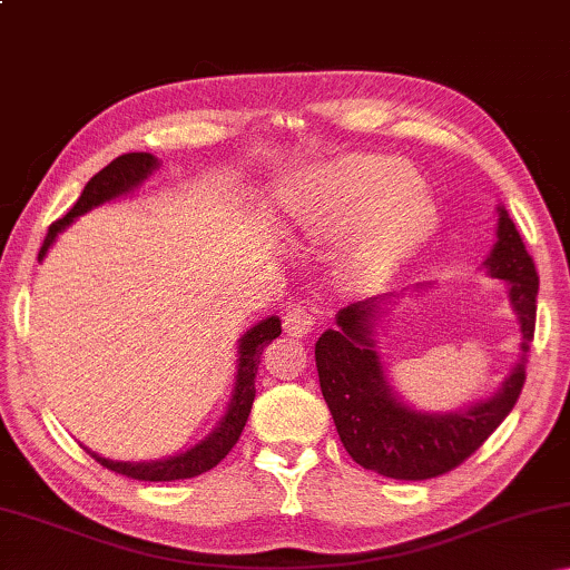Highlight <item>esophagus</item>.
Instances as JSON below:
<instances>
[{
	"label": "esophagus",
	"mask_w": 570,
	"mask_h": 570,
	"mask_svg": "<svg viewBox=\"0 0 570 570\" xmlns=\"http://www.w3.org/2000/svg\"><path fill=\"white\" fill-rule=\"evenodd\" d=\"M314 308L308 306V302H304V298H296V302H292L286 306V314H284V330L286 334L292 336H306L308 332L314 330Z\"/></svg>",
	"instance_id": "obj_1"
}]
</instances>
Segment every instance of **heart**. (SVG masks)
Masks as SVG:
<instances>
[{
    "instance_id": "heart-1",
    "label": "heart",
    "mask_w": 570,
    "mask_h": 570,
    "mask_svg": "<svg viewBox=\"0 0 570 570\" xmlns=\"http://www.w3.org/2000/svg\"><path fill=\"white\" fill-rule=\"evenodd\" d=\"M306 218L326 238L354 236L346 272L362 284L387 278L432 226V200L402 160L354 156L324 168L308 190Z\"/></svg>"
}]
</instances>
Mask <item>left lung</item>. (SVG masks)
<instances>
[{
    "label": "left lung",
    "mask_w": 570,
    "mask_h": 570,
    "mask_svg": "<svg viewBox=\"0 0 570 570\" xmlns=\"http://www.w3.org/2000/svg\"><path fill=\"white\" fill-rule=\"evenodd\" d=\"M485 266L508 284L510 304L518 312L523 334V354L495 397L472 404L465 412L424 414L404 407L394 397L372 340L377 298L344 306L336 314V330L320 336L314 354L322 394L342 445L362 468L394 480L445 475L493 435L515 407L535 332L538 272L505 208H500L498 240Z\"/></svg>",
    "instance_id": "left-lung-1"
}]
</instances>
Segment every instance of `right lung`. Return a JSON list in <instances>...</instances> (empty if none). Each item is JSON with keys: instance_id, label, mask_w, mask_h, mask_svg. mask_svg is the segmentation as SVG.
Wrapping results in <instances>:
<instances>
[{"instance_id": "right-lung-1", "label": "right lung", "mask_w": 570, "mask_h": 570, "mask_svg": "<svg viewBox=\"0 0 570 570\" xmlns=\"http://www.w3.org/2000/svg\"><path fill=\"white\" fill-rule=\"evenodd\" d=\"M158 168V158H153L150 153H125V156L115 158L108 163L100 173L88 180L82 196L77 198V204L67 210V216L57 218L55 224L47 228L45 244L40 248V262L47 254V248L52 246L55 236L60 234L65 226L72 224V218L88 214L90 208L105 204V200L118 198L122 193L132 190L135 186H140L153 170ZM282 334V322L276 316H268L262 324H256L254 330H248L244 336H240L238 344V374H236V387L234 394H230V404L224 422L218 424L214 435H208L200 445L190 448L188 452H180L176 458L168 460H153V462H115V460H105L100 455H90L100 462L102 468H108L112 472H120L125 478L132 480H148V482H170V480H188L196 475H204L210 468H216L220 460H224L230 448L236 445L240 432H244V424L248 420L250 404H254L256 397V372H258V362H262V354L272 340Z\"/></svg>"}]
</instances>
